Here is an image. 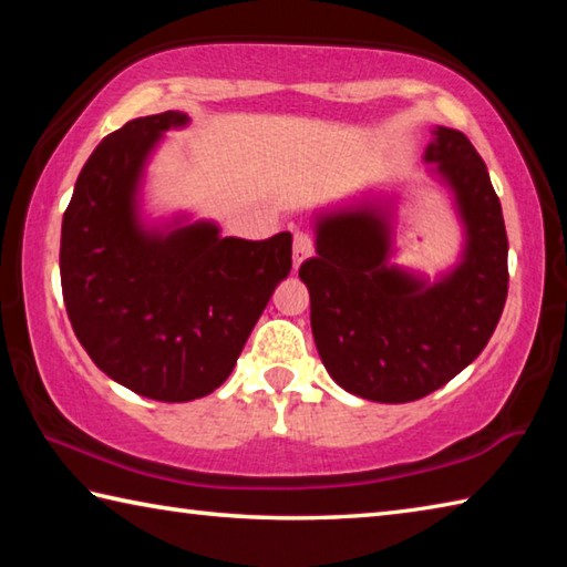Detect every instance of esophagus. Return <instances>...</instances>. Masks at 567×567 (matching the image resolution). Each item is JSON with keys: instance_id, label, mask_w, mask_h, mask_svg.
Returning a JSON list of instances; mask_svg holds the SVG:
<instances>
[{"instance_id": "34e87169", "label": "esophagus", "mask_w": 567, "mask_h": 567, "mask_svg": "<svg viewBox=\"0 0 567 567\" xmlns=\"http://www.w3.org/2000/svg\"><path fill=\"white\" fill-rule=\"evenodd\" d=\"M310 255H312V237L307 233H295V245H292L295 267H300Z\"/></svg>"}]
</instances>
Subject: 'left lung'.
I'll list each match as a JSON object with an SVG mask.
<instances>
[{"label":"left lung","instance_id":"8db88e82","mask_svg":"<svg viewBox=\"0 0 567 567\" xmlns=\"http://www.w3.org/2000/svg\"><path fill=\"white\" fill-rule=\"evenodd\" d=\"M425 150L453 192L463 225L460 262L435 282L388 260L392 199H362L315 215V257L302 262L310 324L324 370L372 402L430 395L493 338L507 297V235L483 157L463 132L435 127Z\"/></svg>","mask_w":567,"mask_h":567}]
</instances>
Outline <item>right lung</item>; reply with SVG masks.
I'll use <instances>...</instances> for the list:
<instances>
[{
    "label": "right lung",
    "instance_id": "right-lung-1",
    "mask_svg": "<svg viewBox=\"0 0 567 567\" xmlns=\"http://www.w3.org/2000/svg\"><path fill=\"white\" fill-rule=\"evenodd\" d=\"M185 112L137 117L104 137L76 177L62 219L60 275L72 330L120 385L159 402L205 398L292 270V235L223 237L185 215L140 213L147 159Z\"/></svg>",
    "mask_w": 567,
    "mask_h": 567
}]
</instances>
